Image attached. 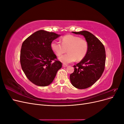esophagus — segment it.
Segmentation results:
<instances>
[{"label":"esophagus","instance_id":"obj_1","mask_svg":"<svg viewBox=\"0 0 124 124\" xmlns=\"http://www.w3.org/2000/svg\"><path fill=\"white\" fill-rule=\"evenodd\" d=\"M67 66H68V65H66V64H63V65H62V67H67Z\"/></svg>","mask_w":124,"mask_h":124}]
</instances>
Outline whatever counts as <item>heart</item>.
<instances>
[{"instance_id": "1", "label": "heart", "mask_w": 124, "mask_h": 124, "mask_svg": "<svg viewBox=\"0 0 124 124\" xmlns=\"http://www.w3.org/2000/svg\"><path fill=\"white\" fill-rule=\"evenodd\" d=\"M52 50L57 56H61L68 51V53L61 56L59 61L64 63L80 61L87 53L88 45L87 41L72 35H67L62 39V43L53 41L51 44Z\"/></svg>"}]
</instances>
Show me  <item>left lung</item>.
Masks as SVG:
<instances>
[{
    "mask_svg": "<svg viewBox=\"0 0 124 124\" xmlns=\"http://www.w3.org/2000/svg\"><path fill=\"white\" fill-rule=\"evenodd\" d=\"M72 33L83 35L88 43V48L85 57L73 66L74 71L70 74V80L76 88H87L102 76L106 62V51L101 41L90 32L84 31Z\"/></svg>",
    "mask_w": 124,
    "mask_h": 124,
    "instance_id": "8db88e82",
    "label": "left lung"
}]
</instances>
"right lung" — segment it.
I'll return each instance as SVG.
<instances>
[{
	"instance_id": "add662e5",
	"label": "right lung",
	"mask_w": 124,
	"mask_h": 124,
	"mask_svg": "<svg viewBox=\"0 0 124 124\" xmlns=\"http://www.w3.org/2000/svg\"><path fill=\"white\" fill-rule=\"evenodd\" d=\"M60 35L40 30L28 37L22 45L20 62L28 79L39 86L49 85L62 63L52 50L51 42Z\"/></svg>"
}]
</instances>
